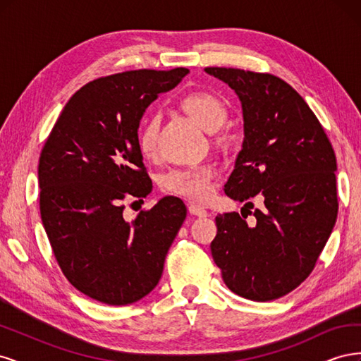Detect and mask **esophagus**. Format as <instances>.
Instances as JSON below:
<instances>
[{"instance_id":"1","label":"esophagus","mask_w":361,"mask_h":361,"mask_svg":"<svg viewBox=\"0 0 361 361\" xmlns=\"http://www.w3.org/2000/svg\"><path fill=\"white\" fill-rule=\"evenodd\" d=\"M188 211L191 215H195V216H207V211L204 209V207L195 204V203L188 204Z\"/></svg>"}]
</instances>
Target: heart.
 <instances>
[{"label":"heart","mask_w":361,"mask_h":361,"mask_svg":"<svg viewBox=\"0 0 361 361\" xmlns=\"http://www.w3.org/2000/svg\"><path fill=\"white\" fill-rule=\"evenodd\" d=\"M180 106L206 133H215L224 122L226 108L211 93H191L183 97ZM158 130L159 116L152 114L145 120L138 133V149L145 157L155 154ZM214 178L215 169L211 166L176 169L162 178V188L191 200H206L212 192Z\"/></svg>","instance_id":"1"}]
</instances>
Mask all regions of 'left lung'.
I'll use <instances>...</instances> for the list:
<instances>
[{
    "label": "left lung",
    "mask_w": 361,
    "mask_h": 361,
    "mask_svg": "<svg viewBox=\"0 0 361 361\" xmlns=\"http://www.w3.org/2000/svg\"><path fill=\"white\" fill-rule=\"evenodd\" d=\"M241 101L243 149L224 192L251 209L218 215L212 257L226 286L251 301H271L309 277L337 218L336 155L324 128L302 97L269 73L206 68ZM243 207V209H244Z\"/></svg>",
    "instance_id": "1"
}]
</instances>
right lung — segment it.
<instances>
[{"instance_id": "1", "label": "right lung", "mask_w": 361, "mask_h": 361, "mask_svg": "<svg viewBox=\"0 0 361 361\" xmlns=\"http://www.w3.org/2000/svg\"><path fill=\"white\" fill-rule=\"evenodd\" d=\"M188 72L140 69L85 84L43 146L37 170L43 227L63 274L96 301L126 305L154 290L187 216L173 195L133 221L123 218L122 203L152 191L138 149L141 117Z\"/></svg>"}]
</instances>
